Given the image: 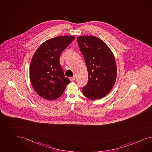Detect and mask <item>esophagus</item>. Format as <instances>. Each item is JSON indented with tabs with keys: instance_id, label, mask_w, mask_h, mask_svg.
<instances>
[{
	"instance_id": "esophagus-1",
	"label": "esophagus",
	"mask_w": 152,
	"mask_h": 152,
	"mask_svg": "<svg viewBox=\"0 0 152 152\" xmlns=\"http://www.w3.org/2000/svg\"><path fill=\"white\" fill-rule=\"evenodd\" d=\"M70 80L71 82H74V80H75V77H70Z\"/></svg>"
}]
</instances>
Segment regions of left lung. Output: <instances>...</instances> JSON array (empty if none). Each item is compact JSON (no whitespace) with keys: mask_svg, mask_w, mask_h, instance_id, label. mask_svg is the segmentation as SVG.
<instances>
[{"mask_svg":"<svg viewBox=\"0 0 152 152\" xmlns=\"http://www.w3.org/2000/svg\"><path fill=\"white\" fill-rule=\"evenodd\" d=\"M77 41L89 75L83 93L90 100L100 99L111 91L116 80L115 56L109 46L95 36H79Z\"/></svg>","mask_w":152,"mask_h":152,"instance_id":"1","label":"left lung"}]
</instances>
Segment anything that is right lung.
<instances>
[{
    "label": "right lung",
    "instance_id": "obj_1",
    "mask_svg": "<svg viewBox=\"0 0 152 152\" xmlns=\"http://www.w3.org/2000/svg\"><path fill=\"white\" fill-rule=\"evenodd\" d=\"M75 39L72 36H61L46 40L31 59L30 79L35 92L47 100H54L62 95L69 78L64 76L59 63L61 53Z\"/></svg>",
    "mask_w": 152,
    "mask_h": 152
}]
</instances>
